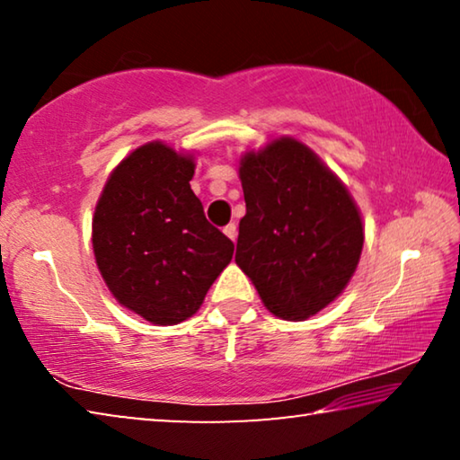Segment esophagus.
I'll return each instance as SVG.
<instances>
[{"mask_svg":"<svg viewBox=\"0 0 460 460\" xmlns=\"http://www.w3.org/2000/svg\"><path fill=\"white\" fill-rule=\"evenodd\" d=\"M223 231H225V235H227L231 241L237 239V225H235V223H229L227 227H225Z\"/></svg>","mask_w":460,"mask_h":460,"instance_id":"esophagus-1","label":"esophagus"}]
</instances>
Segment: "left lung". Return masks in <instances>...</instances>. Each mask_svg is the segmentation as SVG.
I'll use <instances>...</instances> for the list:
<instances>
[{
  "instance_id": "left-lung-1",
  "label": "left lung",
  "mask_w": 460,
  "mask_h": 460,
  "mask_svg": "<svg viewBox=\"0 0 460 460\" xmlns=\"http://www.w3.org/2000/svg\"><path fill=\"white\" fill-rule=\"evenodd\" d=\"M247 213L237 266L286 321L316 314L349 284L363 249L351 194L305 144L279 137L241 160Z\"/></svg>"
}]
</instances>
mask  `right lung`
Here are the masks:
<instances>
[{"label": "right lung", "instance_id": "right-lung-1", "mask_svg": "<svg viewBox=\"0 0 460 460\" xmlns=\"http://www.w3.org/2000/svg\"><path fill=\"white\" fill-rule=\"evenodd\" d=\"M194 164L155 142L113 170L93 219L101 276L123 306L154 324L200 308L233 258V241L207 221L190 189Z\"/></svg>", "mask_w": 460, "mask_h": 460}]
</instances>
